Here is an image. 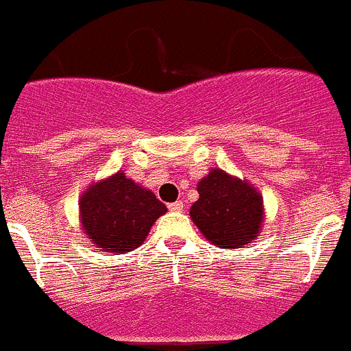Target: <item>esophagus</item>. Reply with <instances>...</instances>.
<instances>
[{
	"mask_svg": "<svg viewBox=\"0 0 351 351\" xmlns=\"http://www.w3.org/2000/svg\"><path fill=\"white\" fill-rule=\"evenodd\" d=\"M168 208L171 211H182L183 210V203H182V201H175V203H169Z\"/></svg>",
	"mask_w": 351,
	"mask_h": 351,
	"instance_id": "34e87169",
	"label": "esophagus"
}]
</instances>
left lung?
<instances>
[{"instance_id":"8db88e82","label":"left lung","mask_w":351,"mask_h":351,"mask_svg":"<svg viewBox=\"0 0 351 351\" xmlns=\"http://www.w3.org/2000/svg\"><path fill=\"white\" fill-rule=\"evenodd\" d=\"M197 192L191 217L211 245L238 248L257 238L264 208L252 185L213 169L199 182Z\"/></svg>"}]
</instances>
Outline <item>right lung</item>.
<instances>
[{
  "label": "right lung",
  "instance_id": "right-lung-1",
  "mask_svg": "<svg viewBox=\"0 0 351 351\" xmlns=\"http://www.w3.org/2000/svg\"><path fill=\"white\" fill-rule=\"evenodd\" d=\"M154 192L117 173L85 192L80 199V219L85 234L105 252L124 254L138 248L152 223L166 213Z\"/></svg>",
  "mask_w": 351,
  "mask_h": 351
}]
</instances>
